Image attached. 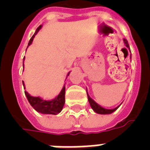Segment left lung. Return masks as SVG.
<instances>
[{
	"label": "left lung",
	"instance_id": "1",
	"mask_svg": "<svg viewBox=\"0 0 150 150\" xmlns=\"http://www.w3.org/2000/svg\"><path fill=\"white\" fill-rule=\"evenodd\" d=\"M124 43H125V46L129 48V45H128V41H127V40L124 39ZM131 58H132V54H131ZM86 93H87V89H86ZM87 96H88V100H89V104H90V106H91L92 109L94 111L96 112V113H97V114H111V113H113V112L115 111V110H116L119 107H120V105H119L118 107H115V108H114V109H106V108H103V107H102L101 106H100L98 103H96L89 96L88 93H87Z\"/></svg>",
	"mask_w": 150,
	"mask_h": 150
}]
</instances>
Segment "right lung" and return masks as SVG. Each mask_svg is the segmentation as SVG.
Returning <instances> with one entry per match:
<instances>
[{"instance_id": "obj_1", "label": "right lung", "mask_w": 150, "mask_h": 150, "mask_svg": "<svg viewBox=\"0 0 150 150\" xmlns=\"http://www.w3.org/2000/svg\"><path fill=\"white\" fill-rule=\"evenodd\" d=\"M41 28H42V25L36 29L35 33L33 34V36H32V38L30 39V40L28 43V47L33 43L34 37L37 34V33L40 31ZM24 60L25 57L23 58V62H24ZM23 68H24V64H23ZM69 74H70V72L68 73L67 76H68ZM22 83H23L24 89H25L24 82H22ZM25 94L27 100L30 103V105L36 110V111L43 114H55L56 115L62 110L64 105V102H65V98H64V96H65V85L64 86L62 89H61V93L55 98L51 100H43L40 96H36H36H32L26 91H25Z\"/></svg>"}]
</instances>
